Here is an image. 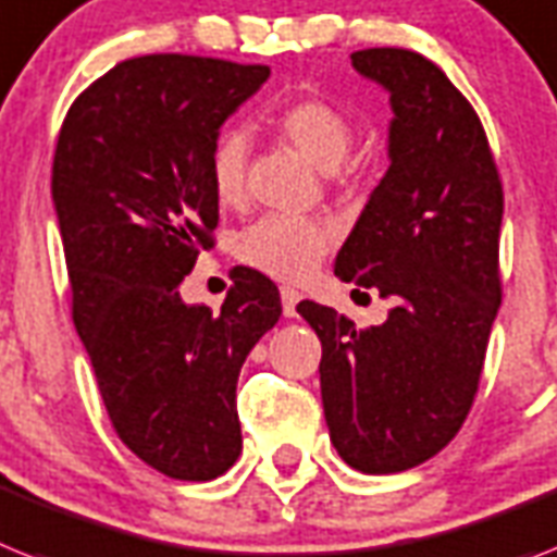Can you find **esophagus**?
I'll return each mask as SVG.
<instances>
[{"label":"esophagus","instance_id":"esophagus-1","mask_svg":"<svg viewBox=\"0 0 557 557\" xmlns=\"http://www.w3.org/2000/svg\"><path fill=\"white\" fill-rule=\"evenodd\" d=\"M301 301V296H298V289L293 287H282V310L287 319H293L296 315V305Z\"/></svg>","mask_w":557,"mask_h":557}]
</instances>
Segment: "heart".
Wrapping results in <instances>:
<instances>
[{"instance_id":"heart-1","label":"heart","mask_w":557,"mask_h":557,"mask_svg":"<svg viewBox=\"0 0 557 557\" xmlns=\"http://www.w3.org/2000/svg\"><path fill=\"white\" fill-rule=\"evenodd\" d=\"M273 131L321 173L342 168L356 139L350 119L324 99H296L284 104L273 116ZM245 133L230 131L219 136L210 153V182L215 199L222 205H238L245 199ZM327 247V224L315 219H293V215H264L242 233L238 259L273 278L298 282L315 270Z\"/></svg>"}]
</instances>
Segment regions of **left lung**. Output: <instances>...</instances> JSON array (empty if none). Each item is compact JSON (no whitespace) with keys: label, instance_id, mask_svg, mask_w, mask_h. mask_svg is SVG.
<instances>
[{"label":"left lung","instance_id":"1","mask_svg":"<svg viewBox=\"0 0 557 557\" xmlns=\"http://www.w3.org/2000/svg\"><path fill=\"white\" fill-rule=\"evenodd\" d=\"M352 67L389 94V168L335 256V275L393 301L356 330L301 301L321 342L330 441L352 470L389 475L424 463L461 430L500 307L504 190L481 119L438 64L370 48Z\"/></svg>","mask_w":557,"mask_h":557}]
</instances>
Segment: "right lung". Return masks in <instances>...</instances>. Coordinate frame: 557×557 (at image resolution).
Instances as JSON below:
<instances>
[{
    "label": "right lung",
    "instance_id": "right-lung-1",
    "mask_svg": "<svg viewBox=\"0 0 557 557\" xmlns=\"http://www.w3.org/2000/svg\"><path fill=\"white\" fill-rule=\"evenodd\" d=\"M268 76V64L224 59H127L59 131L50 193L73 324L119 438L178 481L236 463L238 372L282 315L278 287L256 270L233 275L219 315L178 296L219 224L213 145Z\"/></svg>",
    "mask_w": 557,
    "mask_h": 557
}]
</instances>
